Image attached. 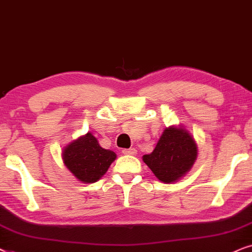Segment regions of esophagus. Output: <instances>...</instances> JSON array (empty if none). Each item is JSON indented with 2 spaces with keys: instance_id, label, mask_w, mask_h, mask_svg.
I'll use <instances>...</instances> for the list:
<instances>
[{
  "instance_id": "1",
  "label": "esophagus",
  "mask_w": 252,
  "mask_h": 252,
  "mask_svg": "<svg viewBox=\"0 0 252 252\" xmlns=\"http://www.w3.org/2000/svg\"><path fill=\"white\" fill-rule=\"evenodd\" d=\"M122 153L126 154V156H133V154L137 153V151L136 149H123Z\"/></svg>"
}]
</instances>
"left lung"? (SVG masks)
I'll return each mask as SVG.
<instances>
[{
	"label": "left lung",
	"mask_w": 252,
	"mask_h": 252,
	"mask_svg": "<svg viewBox=\"0 0 252 252\" xmlns=\"http://www.w3.org/2000/svg\"><path fill=\"white\" fill-rule=\"evenodd\" d=\"M197 145L187 130L168 128L161 135L156 149L143 156L144 162L163 183L175 182L192 167Z\"/></svg>",
	"instance_id": "1"
}]
</instances>
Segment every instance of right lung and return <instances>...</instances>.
Here are the masks:
<instances>
[{"instance_id": "1", "label": "right lung", "mask_w": 252, "mask_h": 252, "mask_svg": "<svg viewBox=\"0 0 252 252\" xmlns=\"http://www.w3.org/2000/svg\"><path fill=\"white\" fill-rule=\"evenodd\" d=\"M115 158L116 154L113 151L102 149L90 132L72 142L63 151V161L66 168L84 183L96 182L105 175Z\"/></svg>"}]
</instances>
